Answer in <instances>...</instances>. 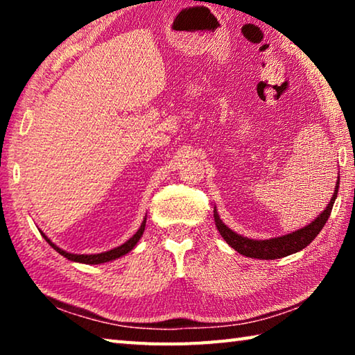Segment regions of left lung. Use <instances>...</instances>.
<instances>
[{
	"mask_svg": "<svg viewBox=\"0 0 355 355\" xmlns=\"http://www.w3.org/2000/svg\"><path fill=\"white\" fill-rule=\"evenodd\" d=\"M338 186H340V177L336 180L334 196L332 199H330L326 209H324V211L318 216L315 220H311L309 225L299 228V230L293 233H288V235L271 238V239H250V238L241 236L233 230H230V228L220 220L218 211L214 209L216 227H218L220 236L225 239V243L228 245H232L235 250H238L241 255L250 257V258H260V260H275V258H284L286 255L296 254V252L307 248V245L318 236V233L321 232V228L326 225L330 211H332L336 194H338Z\"/></svg>",
	"mask_w": 355,
	"mask_h": 355,
	"instance_id": "1",
	"label": "left lung"
}]
</instances>
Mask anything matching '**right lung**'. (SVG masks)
Instances as JSON below:
<instances>
[{"mask_svg":"<svg viewBox=\"0 0 355 355\" xmlns=\"http://www.w3.org/2000/svg\"><path fill=\"white\" fill-rule=\"evenodd\" d=\"M146 220H147V218H144L142 224H141V227H139V230H137V232L135 233V235L128 239L127 243H123L122 245H119V248H116V249H111V250H107V252H101V254H92V255L70 254V252H65V250H62V249H59L56 244H53V243L50 241V239H48V238L45 236L44 232H40V235L45 238V241H46L48 244H50L53 249H55L56 252H59V254L67 258V260H70V261L84 263V264H100V263L112 261V260H116V258H120L122 255L128 254V252H130L131 249H133L135 245L137 244V241H139V239H141L144 230H146Z\"/></svg>","mask_w":355,"mask_h":355,"instance_id":"1","label":"right lung"}]
</instances>
